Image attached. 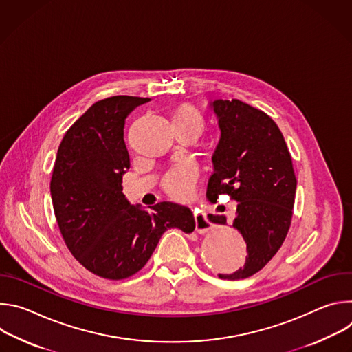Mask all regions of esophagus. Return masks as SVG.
Segmentation results:
<instances>
[{"mask_svg": "<svg viewBox=\"0 0 352 352\" xmlns=\"http://www.w3.org/2000/svg\"><path fill=\"white\" fill-rule=\"evenodd\" d=\"M193 217H195L196 231H197L199 234H206V232L212 228V224H210V221L208 220V217H206L205 213H195Z\"/></svg>", "mask_w": 352, "mask_h": 352, "instance_id": "34e87169", "label": "esophagus"}]
</instances>
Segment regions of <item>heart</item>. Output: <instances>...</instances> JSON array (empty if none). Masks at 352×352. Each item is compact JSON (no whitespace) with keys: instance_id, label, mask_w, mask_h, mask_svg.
I'll list each match as a JSON object with an SVG mask.
<instances>
[{"instance_id":"1","label":"heart","mask_w":352,"mask_h":352,"mask_svg":"<svg viewBox=\"0 0 352 352\" xmlns=\"http://www.w3.org/2000/svg\"><path fill=\"white\" fill-rule=\"evenodd\" d=\"M174 125H185L202 132L204 118L192 106H181L173 114ZM195 182V168L190 164H177L168 170L163 178V185L173 196L185 197L190 193Z\"/></svg>"}]
</instances>
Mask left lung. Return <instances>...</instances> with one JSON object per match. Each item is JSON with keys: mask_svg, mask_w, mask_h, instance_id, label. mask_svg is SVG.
Here are the masks:
<instances>
[{"mask_svg": "<svg viewBox=\"0 0 352 352\" xmlns=\"http://www.w3.org/2000/svg\"><path fill=\"white\" fill-rule=\"evenodd\" d=\"M210 107L221 136L206 196L210 202L223 193L236 200L232 227L248 250L242 267L219 277L239 280L263 269L283 245L291 226L296 178L284 136L266 113L236 98L214 100ZM208 217L214 224H227L224 216Z\"/></svg>", "mask_w": 352, "mask_h": 352, "instance_id": "obj_1", "label": "left lung"}]
</instances>
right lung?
I'll return each mask as SVG.
<instances>
[{"instance_id": "right-lung-1", "label": "right lung", "mask_w": 352, "mask_h": 352, "mask_svg": "<svg viewBox=\"0 0 352 352\" xmlns=\"http://www.w3.org/2000/svg\"><path fill=\"white\" fill-rule=\"evenodd\" d=\"M150 98L113 96L94 103L67 131L58 147L50 192L61 235L75 259L109 280L138 273L168 228L189 234L192 212L160 202L147 212L122 193L129 168L125 118Z\"/></svg>"}]
</instances>
